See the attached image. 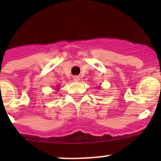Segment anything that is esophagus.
I'll use <instances>...</instances> for the list:
<instances>
[{
	"mask_svg": "<svg viewBox=\"0 0 161 161\" xmlns=\"http://www.w3.org/2000/svg\"><path fill=\"white\" fill-rule=\"evenodd\" d=\"M80 76H73V80L74 81H76V82H77V81H79L80 80Z\"/></svg>",
	"mask_w": 161,
	"mask_h": 161,
	"instance_id": "esophagus-1",
	"label": "esophagus"
}]
</instances>
